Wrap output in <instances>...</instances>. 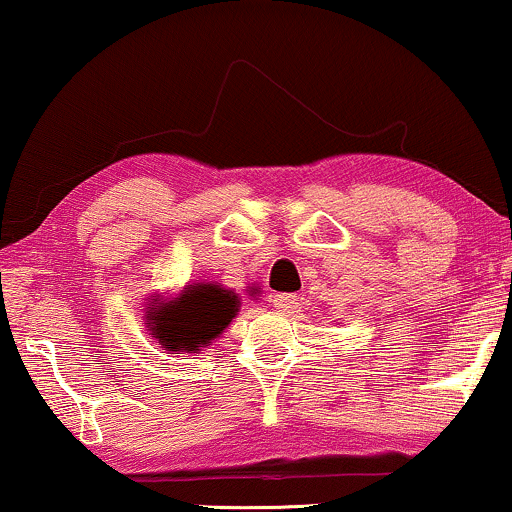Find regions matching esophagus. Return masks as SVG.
Wrapping results in <instances>:
<instances>
[{"label":"esophagus","instance_id":"1","mask_svg":"<svg viewBox=\"0 0 512 512\" xmlns=\"http://www.w3.org/2000/svg\"><path fill=\"white\" fill-rule=\"evenodd\" d=\"M300 300V297L297 295H290V293H276L274 297H271V302H274V307L278 309V312L281 314H288V312H293V309L297 307V302Z\"/></svg>","mask_w":512,"mask_h":512}]
</instances>
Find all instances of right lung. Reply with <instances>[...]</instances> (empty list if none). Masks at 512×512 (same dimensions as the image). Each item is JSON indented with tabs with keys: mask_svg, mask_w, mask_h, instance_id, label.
Returning <instances> with one entry per match:
<instances>
[{
	"mask_svg": "<svg viewBox=\"0 0 512 512\" xmlns=\"http://www.w3.org/2000/svg\"><path fill=\"white\" fill-rule=\"evenodd\" d=\"M250 295H255V288ZM146 309L151 338L158 340L165 352L198 354L236 319L241 297L231 288L217 286L215 281H200L184 286L170 300H163V295L155 297Z\"/></svg>",
	"mask_w": 512,
	"mask_h": 512,
	"instance_id": "right-lung-1",
	"label": "right lung"
}]
</instances>
